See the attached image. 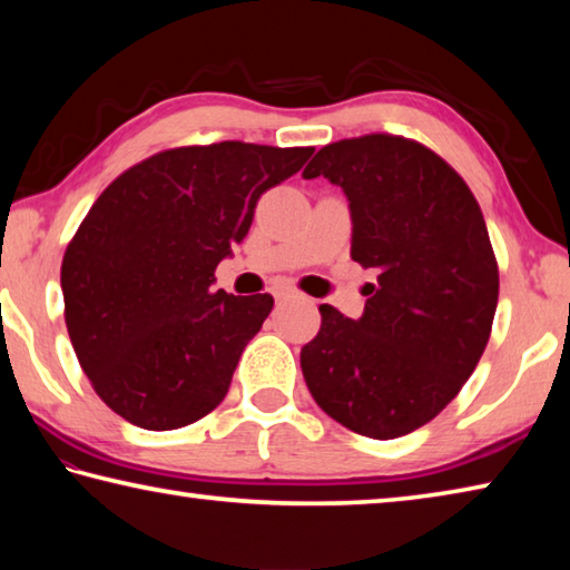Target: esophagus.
Wrapping results in <instances>:
<instances>
[{
    "mask_svg": "<svg viewBox=\"0 0 570 570\" xmlns=\"http://www.w3.org/2000/svg\"><path fill=\"white\" fill-rule=\"evenodd\" d=\"M292 298H298V294L292 292V288H282V292H276V302H292Z\"/></svg>",
    "mask_w": 570,
    "mask_h": 570,
    "instance_id": "34e87169",
    "label": "esophagus"
}]
</instances>
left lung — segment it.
I'll use <instances>...</instances> for the list:
<instances>
[{"mask_svg": "<svg viewBox=\"0 0 570 570\" xmlns=\"http://www.w3.org/2000/svg\"><path fill=\"white\" fill-rule=\"evenodd\" d=\"M302 176L344 190L352 258L380 274L360 320L320 306L306 387L356 435L402 438L455 400L485 352L498 306L485 218L438 153L400 135L330 142Z\"/></svg>", "mask_w": 570, "mask_h": 570, "instance_id": "obj_1", "label": "left lung"}]
</instances>
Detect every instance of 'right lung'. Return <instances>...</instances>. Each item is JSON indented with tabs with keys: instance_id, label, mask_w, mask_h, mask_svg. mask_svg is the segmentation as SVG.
Wrapping results in <instances>:
<instances>
[{
	"instance_id": "obj_1",
	"label": "right lung",
	"mask_w": 570,
	"mask_h": 570,
	"mask_svg": "<svg viewBox=\"0 0 570 570\" xmlns=\"http://www.w3.org/2000/svg\"><path fill=\"white\" fill-rule=\"evenodd\" d=\"M314 148L214 142L163 150L115 178L62 258L65 324L92 390L142 430H178L224 402L274 298L214 292L256 200Z\"/></svg>"
}]
</instances>
